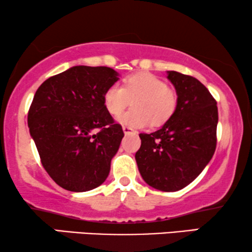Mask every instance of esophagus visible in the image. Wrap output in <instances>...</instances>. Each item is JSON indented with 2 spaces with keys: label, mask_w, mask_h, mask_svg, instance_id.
I'll return each mask as SVG.
<instances>
[{
  "label": "esophagus",
  "mask_w": 252,
  "mask_h": 252,
  "mask_svg": "<svg viewBox=\"0 0 252 252\" xmlns=\"http://www.w3.org/2000/svg\"><path fill=\"white\" fill-rule=\"evenodd\" d=\"M123 130L124 133H125V135H128V134H135L136 130H134L133 128H130L128 126H124L123 127Z\"/></svg>",
  "instance_id": "obj_1"
}]
</instances>
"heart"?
<instances>
[{"label": "heart", "mask_w": 252, "mask_h": 252, "mask_svg": "<svg viewBox=\"0 0 252 252\" xmlns=\"http://www.w3.org/2000/svg\"><path fill=\"white\" fill-rule=\"evenodd\" d=\"M132 100L133 107L118 117L123 125L142 128L149 123L159 126L171 118L177 107V94L165 82L149 73L134 74L123 81V87L112 84L104 94V104L112 116H118Z\"/></svg>", "instance_id": "b5f03b06"}]
</instances>
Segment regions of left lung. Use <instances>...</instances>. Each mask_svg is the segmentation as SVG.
Wrapping results in <instances>:
<instances>
[{"label":"left lung","mask_w":252,"mask_h":252,"mask_svg":"<svg viewBox=\"0 0 252 252\" xmlns=\"http://www.w3.org/2000/svg\"><path fill=\"white\" fill-rule=\"evenodd\" d=\"M166 74L177 107L158 130L139 134L135 159L147 184L175 192L193 182L213 158L219 116L217 102L200 81L174 70Z\"/></svg>","instance_id":"1"}]
</instances>
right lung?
<instances>
[{
	"instance_id": "1",
	"label": "right lung",
	"mask_w": 252,
	"mask_h": 252,
	"mask_svg": "<svg viewBox=\"0 0 252 252\" xmlns=\"http://www.w3.org/2000/svg\"><path fill=\"white\" fill-rule=\"evenodd\" d=\"M109 67L74 66L47 78L28 114L41 164L59 186L86 192L105 182L124 132L104 104L119 80Z\"/></svg>"
}]
</instances>
